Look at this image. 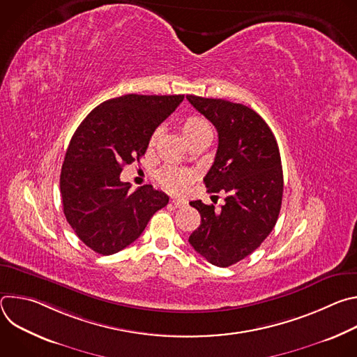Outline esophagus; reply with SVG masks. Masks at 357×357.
Here are the masks:
<instances>
[{"mask_svg":"<svg viewBox=\"0 0 357 357\" xmlns=\"http://www.w3.org/2000/svg\"><path fill=\"white\" fill-rule=\"evenodd\" d=\"M171 203H172V205L175 206V208H185L186 205H188V202L185 200V199H176V197H174L172 200H171Z\"/></svg>","mask_w":357,"mask_h":357,"instance_id":"34e87169","label":"esophagus"}]
</instances>
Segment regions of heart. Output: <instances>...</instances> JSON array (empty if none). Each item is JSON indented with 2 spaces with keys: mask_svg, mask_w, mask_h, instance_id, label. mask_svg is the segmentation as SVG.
<instances>
[{
  "mask_svg": "<svg viewBox=\"0 0 357 357\" xmlns=\"http://www.w3.org/2000/svg\"><path fill=\"white\" fill-rule=\"evenodd\" d=\"M179 130L183 135V138L189 142V145L195 141L203 139V138H211L212 137V128L209 123L196 114L188 116L179 126ZM160 137V131H155L149 138V146H154L157 139ZM195 179L193 172L188 169H176V168H165L160 172L158 181L169 192L181 193L189 189Z\"/></svg>",
  "mask_w": 357,
  "mask_h": 357,
  "instance_id": "heart-1",
  "label": "heart"
}]
</instances>
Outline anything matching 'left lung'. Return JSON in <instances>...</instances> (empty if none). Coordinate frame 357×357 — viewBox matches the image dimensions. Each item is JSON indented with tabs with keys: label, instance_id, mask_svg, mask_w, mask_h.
Masks as SVG:
<instances>
[{
	"label": "left lung",
	"instance_id": "8db88e82",
	"mask_svg": "<svg viewBox=\"0 0 357 357\" xmlns=\"http://www.w3.org/2000/svg\"><path fill=\"white\" fill-rule=\"evenodd\" d=\"M186 98L218 130L215 162L203 181L209 193L226 195L220 209L190 202L202 220L189 243L211 264L229 267L259 248L277 223L284 190L278 144L247 106L193 94Z\"/></svg>",
	"mask_w": 357,
	"mask_h": 357
}]
</instances>
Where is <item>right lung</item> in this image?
<instances>
[{"instance_id":"right-lung-1","label":"right lung","mask_w":357,"mask_h":357,"mask_svg":"<svg viewBox=\"0 0 357 357\" xmlns=\"http://www.w3.org/2000/svg\"><path fill=\"white\" fill-rule=\"evenodd\" d=\"M183 94H126L89 113L75 131L61 171L63 213L93 251L110 256L135 241L168 195L144 185L131 192L120 181L124 165L139 161L151 135L182 103Z\"/></svg>"}]
</instances>
